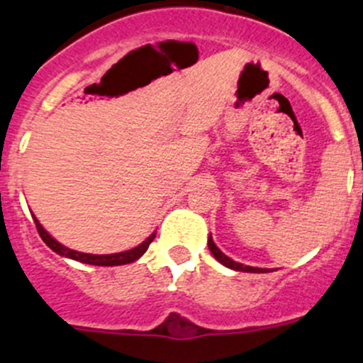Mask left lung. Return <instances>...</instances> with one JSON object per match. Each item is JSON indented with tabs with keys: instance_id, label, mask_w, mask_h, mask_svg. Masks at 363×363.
<instances>
[{
	"instance_id": "8db88e82",
	"label": "left lung",
	"mask_w": 363,
	"mask_h": 363,
	"mask_svg": "<svg viewBox=\"0 0 363 363\" xmlns=\"http://www.w3.org/2000/svg\"><path fill=\"white\" fill-rule=\"evenodd\" d=\"M207 246H208V250H211L212 255H214V258L218 259L219 263H223V265H225V267H228V269L239 270V272H256V274L269 272V269H258V267H247V265H242V263L233 262V259L228 258V256H226L225 252H221V251L218 250V246H216V244H214L212 237H208Z\"/></svg>"
}]
</instances>
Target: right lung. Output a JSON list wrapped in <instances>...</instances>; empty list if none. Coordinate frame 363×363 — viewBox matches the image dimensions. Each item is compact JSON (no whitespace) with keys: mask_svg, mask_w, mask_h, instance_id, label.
Instances as JSON below:
<instances>
[{"mask_svg":"<svg viewBox=\"0 0 363 363\" xmlns=\"http://www.w3.org/2000/svg\"><path fill=\"white\" fill-rule=\"evenodd\" d=\"M35 219V225H36V230H38L40 237H42L43 242L47 244V246L50 247L54 252H57V255L61 256H67V258H72V259H77V262H82V263H89V265H100V267H113V265H124V263H131L135 262V259L140 258L142 255H144L145 251H147L149 244L155 240L156 233H152L149 239H145L144 242L140 244V246L133 247V250L130 251H124V252H116V255H87V252H79V251H73V250H68V247H65L63 244H60L57 240H54L52 237L49 235V233L43 230V226L40 225L38 219Z\"/></svg>","mask_w":363,"mask_h":363,"instance_id":"right-lung-1","label":"right lung"}]
</instances>
